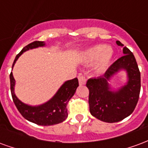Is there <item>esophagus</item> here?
Returning a JSON list of instances; mask_svg holds the SVG:
<instances>
[{
	"mask_svg": "<svg viewBox=\"0 0 148 148\" xmlns=\"http://www.w3.org/2000/svg\"><path fill=\"white\" fill-rule=\"evenodd\" d=\"M78 81H79L80 85H85L86 83V77L84 75H80V76H78Z\"/></svg>",
	"mask_w": 148,
	"mask_h": 148,
	"instance_id": "obj_1",
	"label": "esophagus"
}]
</instances>
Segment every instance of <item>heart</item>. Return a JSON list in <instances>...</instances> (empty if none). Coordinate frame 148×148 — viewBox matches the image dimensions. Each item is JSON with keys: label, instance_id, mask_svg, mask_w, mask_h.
Here are the masks:
<instances>
[{"label": "heart", "instance_id": "heart-1", "mask_svg": "<svg viewBox=\"0 0 148 148\" xmlns=\"http://www.w3.org/2000/svg\"><path fill=\"white\" fill-rule=\"evenodd\" d=\"M112 55L113 51L111 47L99 45L86 51L84 55V60L88 63H92L97 60L96 69L98 71H104L110 64Z\"/></svg>", "mask_w": 148, "mask_h": 148}]
</instances>
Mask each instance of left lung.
I'll return each instance as SVG.
<instances>
[{"instance_id":"obj_1","label":"left lung","mask_w":148,"mask_h":148,"mask_svg":"<svg viewBox=\"0 0 148 148\" xmlns=\"http://www.w3.org/2000/svg\"><path fill=\"white\" fill-rule=\"evenodd\" d=\"M118 46L123 47L120 41ZM124 55L113 62L102 76L90 78L89 105L92 116L107 123L118 122L132 113L139 100L140 92V72L132 52L124 47ZM124 69L128 74L127 83L116 91L110 90L108 81L119 70Z\"/></svg>"}]
</instances>
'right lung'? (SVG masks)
<instances>
[{
	"instance_id": "1",
	"label": "right lung",
	"mask_w": 148,
	"mask_h": 148,
	"mask_svg": "<svg viewBox=\"0 0 148 148\" xmlns=\"http://www.w3.org/2000/svg\"><path fill=\"white\" fill-rule=\"evenodd\" d=\"M45 46V42L42 41H34L31 42L18 54L12 64V67L16 63L18 58L24 51L29 49H33ZM15 79L12 73L10 74V89L12 97L15 106L17 108L18 111L26 120L31 121L34 124L42 126H50L54 124H59L64 121L67 118L68 112L66 105L72 97L74 96L76 89L78 86V80L75 77L72 80L66 81L59 90L55 93V95L47 102L38 106H31L24 104L15 95L14 93Z\"/></svg>"
}]
</instances>
